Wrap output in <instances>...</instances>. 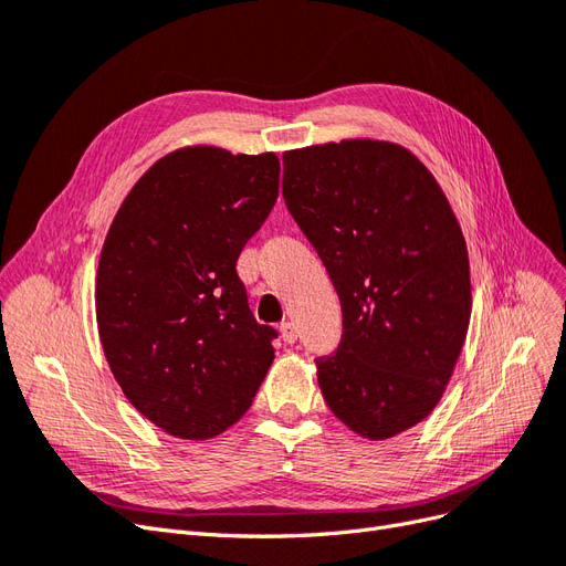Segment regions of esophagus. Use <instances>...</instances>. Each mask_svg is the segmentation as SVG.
Here are the masks:
<instances>
[{
  "instance_id": "esophagus-1",
  "label": "esophagus",
  "mask_w": 566,
  "mask_h": 566,
  "mask_svg": "<svg viewBox=\"0 0 566 566\" xmlns=\"http://www.w3.org/2000/svg\"><path fill=\"white\" fill-rule=\"evenodd\" d=\"M281 337H283V342H287V345H293V342L297 339V325L293 321H283L281 323Z\"/></svg>"
}]
</instances>
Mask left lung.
I'll return each mask as SVG.
<instances>
[{
	"mask_svg": "<svg viewBox=\"0 0 566 566\" xmlns=\"http://www.w3.org/2000/svg\"><path fill=\"white\" fill-rule=\"evenodd\" d=\"M283 198L339 295L342 337L316 358L325 403L387 439L430 416L470 323L465 238L427 167L387 142L287 150Z\"/></svg>",
	"mask_w": 566,
	"mask_h": 566,
	"instance_id": "left-lung-1",
	"label": "left lung"
}]
</instances>
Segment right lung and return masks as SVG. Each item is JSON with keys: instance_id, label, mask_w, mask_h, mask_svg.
I'll return each instance as SVG.
<instances>
[{"instance_id": "obj_1", "label": "right lung", "mask_w": 566, "mask_h": 566, "mask_svg": "<svg viewBox=\"0 0 566 566\" xmlns=\"http://www.w3.org/2000/svg\"><path fill=\"white\" fill-rule=\"evenodd\" d=\"M273 153H169L136 181L101 250L96 321L132 406L181 439L245 416L279 333L256 323L235 262L279 198Z\"/></svg>"}]
</instances>
